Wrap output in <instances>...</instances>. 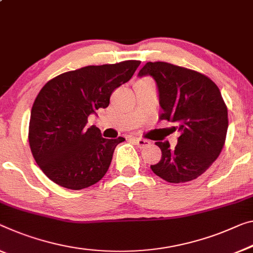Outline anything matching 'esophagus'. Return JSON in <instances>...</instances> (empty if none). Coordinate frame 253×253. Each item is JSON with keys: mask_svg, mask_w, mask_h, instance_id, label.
<instances>
[{"mask_svg": "<svg viewBox=\"0 0 253 253\" xmlns=\"http://www.w3.org/2000/svg\"><path fill=\"white\" fill-rule=\"evenodd\" d=\"M133 141L135 145L139 147V148H145V147L150 145V142L148 141V140L141 139V138H133Z\"/></svg>", "mask_w": 253, "mask_h": 253, "instance_id": "obj_1", "label": "esophagus"}]
</instances>
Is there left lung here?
Here are the masks:
<instances>
[{"mask_svg": "<svg viewBox=\"0 0 253 253\" xmlns=\"http://www.w3.org/2000/svg\"><path fill=\"white\" fill-rule=\"evenodd\" d=\"M151 76L159 91L162 120L176 124L175 148L156 142L162 158L150 169L169 183L196 180L211 166L226 139L227 107L216 84L203 73L167 62H148L139 77Z\"/></svg>", "mask_w": 253, "mask_h": 253, "instance_id": "1", "label": "left lung"}]
</instances>
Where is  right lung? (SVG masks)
I'll return each mask as SVG.
<instances>
[{
	"instance_id": "add662e5",
	"label": "right lung",
	"mask_w": 253,
	"mask_h": 253,
	"mask_svg": "<svg viewBox=\"0 0 253 253\" xmlns=\"http://www.w3.org/2000/svg\"><path fill=\"white\" fill-rule=\"evenodd\" d=\"M140 65L129 60L88 65L53 78L41 89L30 114L28 139L35 161L49 180L81 190L106 174L115 147L124 138L105 139L88 116L110 105L116 88L127 83Z\"/></svg>"
}]
</instances>
